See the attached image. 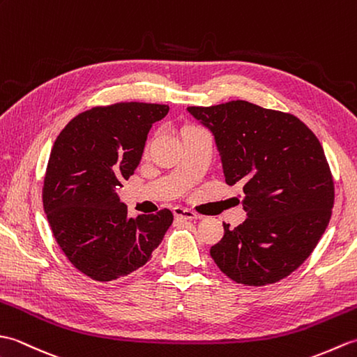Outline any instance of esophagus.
Masks as SVG:
<instances>
[{
	"label": "esophagus",
	"mask_w": 357,
	"mask_h": 357,
	"mask_svg": "<svg viewBox=\"0 0 357 357\" xmlns=\"http://www.w3.org/2000/svg\"><path fill=\"white\" fill-rule=\"evenodd\" d=\"M173 215L179 219H199L201 218L198 213H195V211L184 208V207H174Z\"/></svg>",
	"instance_id": "34e87169"
}]
</instances>
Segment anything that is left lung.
I'll return each mask as SVG.
<instances>
[{"label":"left lung","instance_id":"1","mask_svg":"<svg viewBox=\"0 0 357 357\" xmlns=\"http://www.w3.org/2000/svg\"><path fill=\"white\" fill-rule=\"evenodd\" d=\"M215 135L225 183L242 185L247 219L210 248L234 282L262 287L287 278L327 229L335 183L319 139L291 113L248 101L187 107Z\"/></svg>","mask_w":357,"mask_h":357}]
</instances>
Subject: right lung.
I'll use <instances>...</instances> for the list:
<instances>
[{
    "label": "right lung",
    "instance_id": "add662e5",
    "mask_svg": "<svg viewBox=\"0 0 357 357\" xmlns=\"http://www.w3.org/2000/svg\"><path fill=\"white\" fill-rule=\"evenodd\" d=\"M169 105L116 102L79 113L53 144L43 206L56 244L98 282L141 268L173 222L169 208L127 216L116 190L138 167L147 133Z\"/></svg>",
    "mask_w": 357,
    "mask_h": 357
}]
</instances>
